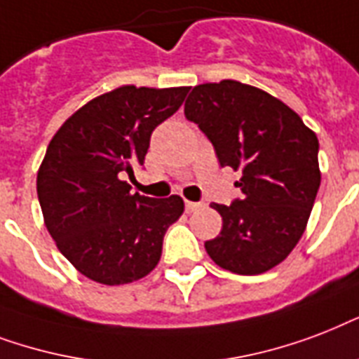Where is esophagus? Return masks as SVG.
<instances>
[{"label":"esophagus","instance_id":"1","mask_svg":"<svg viewBox=\"0 0 359 359\" xmlns=\"http://www.w3.org/2000/svg\"><path fill=\"white\" fill-rule=\"evenodd\" d=\"M200 208V204L198 202H185V211H187V213H193V211H196Z\"/></svg>","mask_w":359,"mask_h":359}]
</instances>
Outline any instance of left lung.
<instances>
[{
	"label": "left lung",
	"mask_w": 359,
	"mask_h": 359,
	"mask_svg": "<svg viewBox=\"0 0 359 359\" xmlns=\"http://www.w3.org/2000/svg\"><path fill=\"white\" fill-rule=\"evenodd\" d=\"M185 118L210 138L219 165L241 170L243 198L213 204L223 229L205 251L238 275L275 268L309 221L320 187L318 138L285 102L236 80L194 86Z\"/></svg>",
	"instance_id": "8db88e82"
}]
</instances>
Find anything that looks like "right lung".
I'll use <instances>...</instances> for the list:
<instances>
[{
    "label": "right lung",
    "instance_id": "add662e5",
    "mask_svg": "<svg viewBox=\"0 0 359 359\" xmlns=\"http://www.w3.org/2000/svg\"><path fill=\"white\" fill-rule=\"evenodd\" d=\"M187 93L185 86H121L86 102L50 140L39 204L61 255L88 279L127 285L159 264L165 232L185 208L182 196L130 194L121 176L144 165L154 129Z\"/></svg>",
    "mask_w": 359,
    "mask_h": 359
}]
</instances>
